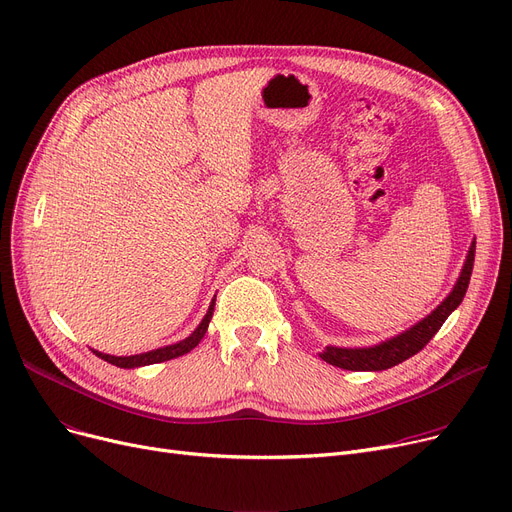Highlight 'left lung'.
<instances>
[{
	"label": "left lung",
	"mask_w": 512,
	"mask_h": 512,
	"mask_svg": "<svg viewBox=\"0 0 512 512\" xmlns=\"http://www.w3.org/2000/svg\"><path fill=\"white\" fill-rule=\"evenodd\" d=\"M473 261H475V242L469 249L467 261L463 265V272H461L459 280H456L452 292L444 299L442 305H438L436 311H432L425 319H421L419 324H415L411 330L402 332L396 338H390L378 346H369V348L328 346L326 351L321 353V359L334 367L348 369V371H382V369H390L402 361H407L409 357L417 355L421 348L436 336V332L442 328L448 315L461 305L465 292L469 288Z\"/></svg>",
	"instance_id": "1"
}]
</instances>
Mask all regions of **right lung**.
<instances>
[{"instance_id": "add662e5", "label": "right lung", "mask_w": 512, "mask_h": 512, "mask_svg": "<svg viewBox=\"0 0 512 512\" xmlns=\"http://www.w3.org/2000/svg\"><path fill=\"white\" fill-rule=\"evenodd\" d=\"M213 307H215V301H211L209 305V311L207 315L203 317V321L199 324V328L184 338L182 342L178 344H172V346H164V348H157V351H149V353H143V355H132V357H112V355H103V353H97L93 351L97 357H101L103 361L112 363L116 367H124V369H132V367H143V365H153V363H164V361H170V359H176V357H182L186 353H191L193 348L201 342V338L205 336L207 332V326L211 321V315H213Z\"/></svg>"}]
</instances>
